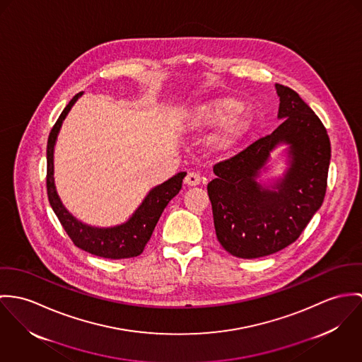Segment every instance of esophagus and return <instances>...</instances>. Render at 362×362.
<instances>
[{"label": "esophagus", "mask_w": 362, "mask_h": 362, "mask_svg": "<svg viewBox=\"0 0 362 362\" xmlns=\"http://www.w3.org/2000/svg\"><path fill=\"white\" fill-rule=\"evenodd\" d=\"M200 173H197V172H189L185 179V183L189 186H197V185H200Z\"/></svg>", "instance_id": "esophagus-1"}]
</instances>
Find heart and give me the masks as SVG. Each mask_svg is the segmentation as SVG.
I'll use <instances>...</instances> for the list:
<instances>
[{
	"label": "heart",
	"instance_id": "b5f03b06",
	"mask_svg": "<svg viewBox=\"0 0 362 362\" xmlns=\"http://www.w3.org/2000/svg\"><path fill=\"white\" fill-rule=\"evenodd\" d=\"M240 107V101L236 98H218L199 107L192 114L190 123L194 129H206L223 123L214 143L218 150H229L240 140L251 124L250 114L239 111Z\"/></svg>",
	"mask_w": 362,
	"mask_h": 362
}]
</instances>
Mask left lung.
Listing matches in <instances>:
<instances>
[{
    "instance_id": "8db88e82",
    "label": "left lung",
    "mask_w": 362,
    "mask_h": 362,
    "mask_svg": "<svg viewBox=\"0 0 362 362\" xmlns=\"http://www.w3.org/2000/svg\"><path fill=\"white\" fill-rule=\"evenodd\" d=\"M278 117L268 136L214 165L208 183L214 226L221 245L239 258H259L297 240L320 209L327 187L330 140L321 119L290 87L276 84ZM291 144V168L272 191L255 182L269 153Z\"/></svg>"
}]
</instances>
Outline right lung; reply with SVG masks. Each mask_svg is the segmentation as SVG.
<instances>
[{"instance_id":"1","label":"right lung","mask_w":362,"mask_h":362,"mask_svg":"<svg viewBox=\"0 0 362 362\" xmlns=\"http://www.w3.org/2000/svg\"><path fill=\"white\" fill-rule=\"evenodd\" d=\"M81 94H76L69 104L65 107L58 121L52 126L48 143H47V194L49 205L52 206L55 215L58 216L62 228L74 241L76 247L81 250L103 258L110 259H122L137 257L143 252L146 244L150 240L154 228L161 216L162 211L172 200L179 190L182 189L183 177L186 172H180L163 182L160 186L154 187L141 205L136 209L133 216L123 225L115 228L98 229L83 225L78 219H75L62 205L59 200L55 185H54V144L59 132L62 121L68 115L69 110L75 104V101Z\"/></svg>"}]
</instances>
